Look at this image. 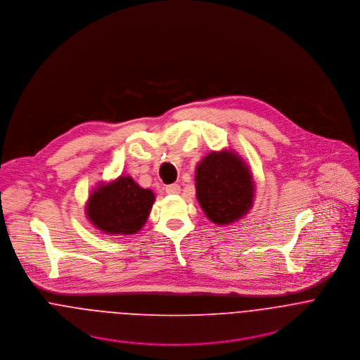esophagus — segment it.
<instances>
[{
	"instance_id": "obj_1",
	"label": "esophagus",
	"mask_w": 360,
	"mask_h": 360,
	"mask_svg": "<svg viewBox=\"0 0 360 360\" xmlns=\"http://www.w3.org/2000/svg\"><path fill=\"white\" fill-rule=\"evenodd\" d=\"M181 192V186L178 184H171L165 186V193L167 195H178Z\"/></svg>"
}]
</instances>
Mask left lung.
I'll return each mask as SVG.
<instances>
[{
    "label": "left lung",
    "mask_w": 360,
    "mask_h": 360,
    "mask_svg": "<svg viewBox=\"0 0 360 360\" xmlns=\"http://www.w3.org/2000/svg\"><path fill=\"white\" fill-rule=\"evenodd\" d=\"M252 176L232 152H211L196 169V195L205 215L218 225L241 218L252 205Z\"/></svg>",
    "instance_id": "1"
}]
</instances>
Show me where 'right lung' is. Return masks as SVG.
<instances>
[{
  "label": "right lung",
  "mask_w": 360,
  "mask_h": 360,
  "mask_svg": "<svg viewBox=\"0 0 360 360\" xmlns=\"http://www.w3.org/2000/svg\"><path fill=\"white\" fill-rule=\"evenodd\" d=\"M153 202L152 191L142 189L131 176H120L91 195L86 215L106 233L134 235L146 222Z\"/></svg>",
  "instance_id": "right-lung-1"
}]
</instances>
